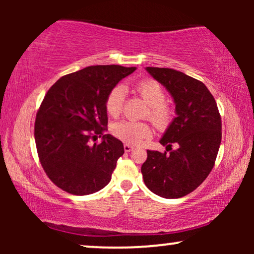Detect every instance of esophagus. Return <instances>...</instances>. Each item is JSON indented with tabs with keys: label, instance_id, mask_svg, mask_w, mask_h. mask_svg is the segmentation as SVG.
<instances>
[{
	"label": "esophagus",
	"instance_id": "1",
	"mask_svg": "<svg viewBox=\"0 0 254 254\" xmlns=\"http://www.w3.org/2000/svg\"><path fill=\"white\" fill-rule=\"evenodd\" d=\"M124 149H125V151H126V152H129V151H131V150H133V149H134V147H133V145H131V144H125L124 145Z\"/></svg>",
	"mask_w": 254,
	"mask_h": 254
}]
</instances>
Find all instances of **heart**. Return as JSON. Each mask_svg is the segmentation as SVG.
Segmentation results:
<instances>
[{"label":"heart","mask_w":254,"mask_h":254,"mask_svg":"<svg viewBox=\"0 0 254 254\" xmlns=\"http://www.w3.org/2000/svg\"><path fill=\"white\" fill-rule=\"evenodd\" d=\"M135 90L149 105V118L156 126L164 127L171 119V111L165 105V93L162 85L152 79L137 83ZM125 89L118 85L111 90L106 97L105 109L111 117L120 116L124 109ZM112 133L119 140L128 144H140L151 136V128L145 123L123 120L112 125Z\"/></svg>","instance_id":"1"}]
</instances>
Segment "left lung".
I'll return each instance as SVG.
<instances>
[{"mask_svg": "<svg viewBox=\"0 0 254 254\" xmlns=\"http://www.w3.org/2000/svg\"><path fill=\"white\" fill-rule=\"evenodd\" d=\"M145 70L171 95L176 117L159 140L170 152L148 150L141 172L152 193L178 199L200 186L213 169L222 138L221 116L202 82L175 69Z\"/></svg>", "mask_w": 254, "mask_h": 254, "instance_id": "8db88e82", "label": "left lung"}]
</instances>
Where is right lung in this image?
Listing matches in <instances>:
<instances>
[{
    "mask_svg": "<svg viewBox=\"0 0 254 254\" xmlns=\"http://www.w3.org/2000/svg\"><path fill=\"white\" fill-rule=\"evenodd\" d=\"M136 67L91 65L61 77L48 90L37 113L34 140L52 182L74 195H88L111 182L124 144L107 126L106 97ZM102 137L99 145L91 138Z\"/></svg>",
    "mask_w": 254,
    "mask_h": 254,
    "instance_id": "add662e5",
    "label": "right lung"
}]
</instances>
